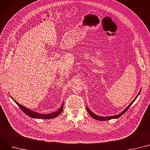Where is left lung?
<instances>
[{
    "label": "left lung",
    "mask_w": 150,
    "mask_h": 150,
    "mask_svg": "<svg viewBox=\"0 0 150 150\" xmlns=\"http://www.w3.org/2000/svg\"><path fill=\"white\" fill-rule=\"evenodd\" d=\"M141 91V90H140V91H139V92L138 93V94L137 95V96H136V98L134 99V100H133L130 104H129L128 105V106L124 110V111H122L120 114H119V115H115V116H107V117H105V116H99L96 115V114L93 113L92 112H91V110H90L88 109V108L87 107H86L87 112H88L90 115H91V116H92L93 118H94V119H96V120H98V121H107V120H109V119H116V118H118V117H119L120 116H121L122 115H124V114L127 112V110L129 108V107H130V106L132 105V104L134 102V101L136 100V98H137V96H139V93H140Z\"/></svg>",
    "instance_id": "1"
}]
</instances>
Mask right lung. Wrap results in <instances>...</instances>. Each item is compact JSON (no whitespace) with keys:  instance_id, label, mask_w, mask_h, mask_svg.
Masks as SVG:
<instances>
[{"instance_id":"1","label":"right lung","mask_w":150,"mask_h":150,"mask_svg":"<svg viewBox=\"0 0 150 150\" xmlns=\"http://www.w3.org/2000/svg\"><path fill=\"white\" fill-rule=\"evenodd\" d=\"M11 98L13 99V101L18 105V106L21 108V109L28 116H29V117H33V118H37V119H52V118H54L57 117L59 114L62 113V112L63 111V104H62V107L59 108L57 111H56L55 112L52 113H49V114H41V113H37L33 110H31L22 105H21L20 104H18L17 102H16L14 99L11 96Z\"/></svg>"}]
</instances>
